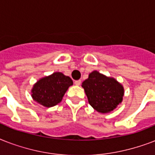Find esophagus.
Segmentation results:
<instances>
[{
  "instance_id": "esophagus-1",
  "label": "esophagus",
  "mask_w": 155,
  "mask_h": 155,
  "mask_svg": "<svg viewBox=\"0 0 155 155\" xmlns=\"http://www.w3.org/2000/svg\"><path fill=\"white\" fill-rule=\"evenodd\" d=\"M75 85H77V86H79V85H80V84H81V80H75Z\"/></svg>"
}]
</instances>
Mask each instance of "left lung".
Listing matches in <instances>:
<instances>
[{"label": "left lung", "instance_id": "obj_1", "mask_svg": "<svg viewBox=\"0 0 155 155\" xmlns=\"http://www.w3.org/2000/svg\"><path fill=\"white\" fill-rule=\"evenodd\" d=\"M90 105L101 113H110L121 103L124 87L114 78L93 71L82 83Z\"/></svg>", "mask_w": 155, "mask_h": 155}]
</instances>
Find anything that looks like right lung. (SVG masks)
<instances>
[{"mask_svg":"<svg viewBox=\"0 0 155 155\" xmlns=\"http://www.w3.org/2000/svg\"><path fill=\"white\" fill-rule=\"evenodd\" d=\"M73 84L69 76L61 72H54L51 75L40 79L31 90L34 101L47 108L60 103L68 87Z\"/></svg>","mask_w":155,"mask_h":155,"instance_id":"right-lung-1","label":"right lung"}]
</instances>
